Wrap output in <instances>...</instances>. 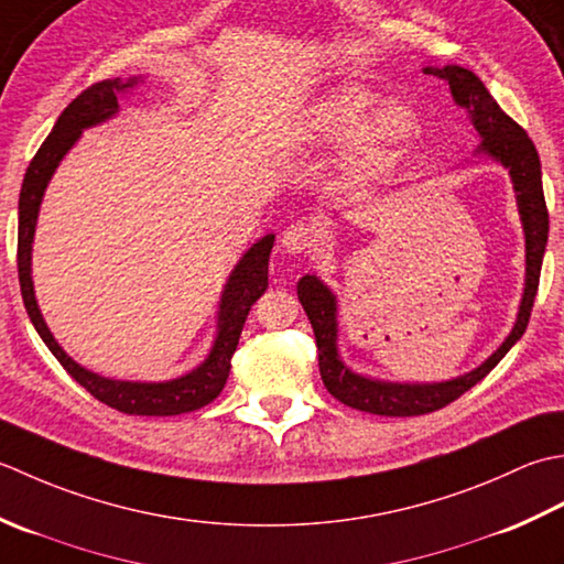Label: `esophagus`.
Here are the masks:
<instances>
[{"instance_id": "obj_1", "label": "esophagus", "mask_w": 564, "mask_h": 564, "mask_svg": "<svg viewBox=\"0 0 564 564\" xmlns=\"http://www.w3.org/2000/svg\"><path fill=\"white\" fill-rule=\"evenodd\" d=\"M316 240H318V234H316V228L312 224L296 221V224L284 228L280 243L286 252H292V256H302V252L314 250Z\"/></svg>"}]
</instances>
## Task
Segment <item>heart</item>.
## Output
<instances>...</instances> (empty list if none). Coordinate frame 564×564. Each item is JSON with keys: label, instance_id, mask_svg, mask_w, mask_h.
<instances>
[{"label": "heart", "instance_id": "heart-1", "mask_svg": "<svg viewBox=\"0 0 564 564\" xmlns=\"http://www.w3.org/2000/svg\"><path fill=\"white\" fill-rule=\"evenodd\" d=\"M379 91L343 85L316 99L299 117L296 133L306 145L352 141L350 170L360 177L387 170L419 135V119L406 105H384Z\"/></svg>", "mask_w": 564, "mask_h": 564}]
</instances>
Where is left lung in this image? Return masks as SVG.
I'll return each instance as SVG.
<instances>
[{
  "label": "left lung",
  "instance_id": "8db88e82",
  "mask_svg": "<svg viewBox=\"0 0 564 564\" xmlns=\"http://www.w3.org/2000/svg\"><path fill=\"white\" fill-rule=\"evenodd\" d=\"M426 73L447 79L453 99L469 111V119H473L477 133L481 135L479 151H485L509 170L525 234V290L519 318H516L509 338L477 370L441 384H394L355 375L340 362L336 350V296L314 274L299 280L296 294L308 321H312L318 348V370L326 389L340 404L377 413V416H421V413L438 411L453 404L457 397H463L467 389H473L479 379H485L499 365L503 355L513 348V343L523 336L528 321H531L547 243V206L543 180H540V158L531 138L497 105V99L489 95L473 70H465L459 65H445L443 70L426 67Z\"/></svg>",
  "mask_w": 564,
  "mask_h": 564
}]
</instances>
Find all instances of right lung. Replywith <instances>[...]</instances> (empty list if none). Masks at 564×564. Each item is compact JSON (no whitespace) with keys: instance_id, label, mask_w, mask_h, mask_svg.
<instances>
[{"instance_id":"right-lung-1","label":"right lung","mask_w":564,"mask_h":564,"mask_svg":"<svg viewBox=\"0 0 564 564\" xmlns=\"http://www.w3.org/2000/svg\"><path fill=\"white\" fill-rule=\"evenodd\" d=\"M135 85L138 77L101 79V83L79 91L70 105L65 107L61 117H57L53 131L41 143L39 153L33 155L29 163L24 185H21L17 268L21 296H24V306L33 328L39 330V336L55 355V360L65 367L67 375H70L77 384H83L91 397L101 401V404H107L121 413H131V416H177V413L197 411L206 404H212V401L221 394L228 372H231V358L238 348L240 330L246 326L250 306L268 290V262L274 243L272 234L258 240V243L246 252L243 260L238 262L231 278H228L221 296V312H218V336L209 358H206L197 370H192L189 375L180 379H172V382H117V379L99 377L85 370V367H79L73 358H67L63 348L57 346L55 338L51 336V330L45 326V321L39 312L31 282V243L33 231H36L39 206L43 199L45 185H48L57 163H61L67 151H70L83 129L109 119L111 113H117L119 95Z\"/></svg>"}]
</instances>
